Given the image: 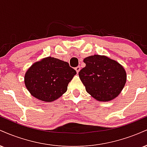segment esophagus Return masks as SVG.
<instances>
[{
    "label": "esophagus",
    "instance_id": "obj_1",
    "mask_svg": "<svg viewBox=\"0 0 147 147\" xmlns=\"http://www.w3.org/2000/svg\"><path fill=\"white\" fill-rule=\"evenodd\" d=\"M80 70H81L80 66H77V67H76V68H75V70L77 71V73H78V72L80 71Z\"/></svg>",
    "mask_w": 147,
    "mask_h": 147
}]
</instances>
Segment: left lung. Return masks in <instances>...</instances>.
<instances>
[{
    "label": "left lung",
    "instance_id": "left-lung-1",
    "mask_svg": "<svg viewBox=\"0 0 147 147\" xmlns=\"http://www.w3.org/2000/svg\"><path fill=\"white\" fill-rule=\"evenodd\" d=\"M86 66L79 72L86 90L96 100L109 102L117 97L126 82L121 64L103 55H95L84 59Z\"/></svg>",
    "mask_w": 147,
    "mask_h": 147
}]
</instances>
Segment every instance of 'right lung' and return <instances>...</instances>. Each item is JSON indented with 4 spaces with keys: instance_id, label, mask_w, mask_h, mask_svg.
<instances>
[{
    "instance_id": "add662e5",
    "label": "right lung",
    "mask_w": 147,
    "mask_h": 147,
    "mask_svg": "<svg viewBox=\"0 0 147 147\" xmlns=\"http://www.w3.org/2000/svg\"><path fill=\"white\" fill-rule=\"evenodd\" d=\"M77 72L68 62L48 57L31 65L25 75V84L31 95L43 102L56 100L67 91Z\"/></svg>"
}]
</instances>
